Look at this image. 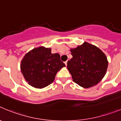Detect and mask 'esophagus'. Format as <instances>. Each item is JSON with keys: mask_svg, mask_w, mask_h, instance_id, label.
Returning a JSON list of instances; mask_svg holds the SVG:
<instances>
[{"mask_svg": "<svg viewBox=\"0 0 121 121\" xmlns=\"http://www.w3.org/2000/svg\"><path fill=\"white\" fill-rule=\"evenodd\" d=\"M65 65H66V66L67 65V61L65 62Z\"/></svg>", "mask_w": 121, "mask_h": 121, "instance_id": "obj_1", "label": "esophagus"}]
</instances>
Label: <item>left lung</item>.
<instances>
[{
    "label": "left lung",
    "mask_w": 121,
    "mask_h": 121,
    "mask_svg": "<svg viewBox=\"0 0 121 121\" xmlns=\"http://www.w3.org/2000/svg\"><path fill=\"white\" fill-rule=\"evenodd\" d=\"M70 51L73 57L67 62V68L73 81L84 88L98 84L107 70L108 63L105 54L86 42Z\"/></svg>",
    "instance_id": "1"
}]
</instances>
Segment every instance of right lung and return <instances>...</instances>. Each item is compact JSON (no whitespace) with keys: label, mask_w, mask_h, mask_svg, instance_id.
<instances>
[{"label":"right lung","mask_w":121,"mask_h":121,"mask_svg":"<svg viewBox=\"0 0 121 121\" xmlns=\"http://www.w3.org/2000/svg\"><path fill=\"white\" fill-rule=\"evenodd\" d=\"M58 53L51 49L39 47L26 53L21 61V72L29 85L42 88L53 83L56 73L65 65Z\"/></svg>","instance_id":"right-lung-1"}]
</instances>
